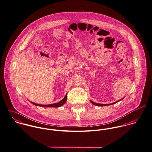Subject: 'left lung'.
I'll list each match as a JSON object with an SVG mask.
<instances>
[{"instance_id": "obj_1", "label": "left lung", "mask_w": 152, "mask_h": 152, "mask_svg": "<svg viewBox=\"0 0 152 152\" xmlns=\"http://www.w3.org/2000/svg\"><path fill=\"white\" fill-rule=\"evenodd\" d=\"M123 99H124V98H122V99H121V100H118V101H116V102H113V103H111V104H99V103H96V102H93V101H92L91 100H90V102L92 103V104H93V105H94L101 107V106H107V105H112V104H115V103H117V102H118V101L122 100Z\"/></svg>"}]
</instances>
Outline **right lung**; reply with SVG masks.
<instances>
[{
	"instance_id": "1",
	"label": "right lung",
	"mask_w": 152,
	"mask_h": 152,
	"mask_svg": "<svg viewBox=\"0 0 152 152\" xmlns=\"http://www.w3.org/2000/svg\"><path fill=\"white\" fill-rule=\"evenodd\" d=\"M67 100V94L65 95V97L61 100V101L58 102V103H54V104H48V105H43V104H36L33 102L30 101L33 104H34L35 105L37 106H39L41 107H60L61 106H62L64 104H65L66 101Z\"/></svg>"
}]
</instances>
